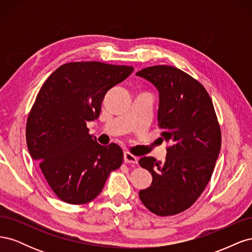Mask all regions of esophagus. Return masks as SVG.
I'll return each mask as SVG.
<instances>
[{
    "instance_id": "obj_1",
    "label": "esophagus",
    "mask_w": 252,
    "mask_h": 252,
    "mask_svg": "<svg viewBox=\"0 0 252 252\" xmlns=\"http://www.w3.org/2000/svg\"><path fill=\"white\" fill-rule=\"evenodd\" d=\"M124 161L127 164H136V163H138V157L131 155L130 152H125V154H124Z\"/></svg>"
}]
</instances>
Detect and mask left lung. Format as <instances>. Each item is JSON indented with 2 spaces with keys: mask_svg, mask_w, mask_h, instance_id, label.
<instances>
[{
  "mask_svg": "<svg viewBox=\"0 0 252 252\" xmlns=\"http://www.w3.org/2000/svg\"><path fill=\"white\" fill-rule=\"evenodd\" d=\"M136 75L158 90V126L168 144L163 163L152 157L140 158L152 183L139 195L155 215L174 216L191 207L211 179L222 144L220 123L207 90L185 71L156 65Z\"/></svg>",
  "mask_w": 252,
  "mask_h": 252,
  "instance_id": "8db88e82",
  "label": "left lung"
}]
</instances>
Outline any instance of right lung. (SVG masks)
<instances>
[{
	"label": "right lung",
	"mask_w": 252,
	"mask_h": 252,
	"mask_svg": "<svg viewBox=\"0 0 252 252\" xmlns=\"http://www.w3.org/2000/svg\"><path fill=\"white\" fill-rule=\"evenodd\" d=\"M132 71L131 66L97 61L66 63L36 94L26 123L27 147L63 202L83 205L94 200L110 172L123 163L119 145L98 144L87 122L100 116L106 93Z\"/></svg>",
	"instance_id": "obj_1"
}]
</instances>
